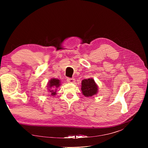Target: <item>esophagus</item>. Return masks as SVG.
Instances as JSON below:
<instances>
[{
  "label": "esophagus",
  "mask_w": 148,
  "mask_h": 148,
  "mask_svg": "<svg viewBox=\"0 0 148 148\" xmlns=\"http://www.w3.org/2000/svg\"><path fill=\"white\" fill-rule=\"evenodd\" d=\"M67 82L70 83H74L75 82V79L74 78H67Z\"/></svg>",
  "instance_id": "1"
}]
</instances>
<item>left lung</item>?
I'll list each match as a JSON object with an SVG mask.
<instances>
[{
  "label": "left lung",
  "instance_id": "1",
  "mask_svg": "<svg viewBox=\"0 0 148 148\" xmlns=\"http://www.w3.org/2000/svg\"><path fill=\"white\" fill-rule=\"evenodd\" d=\"M81 89L85 97H91L98 92V86L93 78L84 79L82 82Z\"/></svg>",
  "mask_w": 148,
  "mask_h": 148
}]
</instances>
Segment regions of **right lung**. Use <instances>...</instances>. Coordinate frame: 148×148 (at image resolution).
<instances>
[{
  "instance_id": "add662e5",
  "label": "right lung",
  "mask_w": 148,
  "mask_h": 148,
  "mask_svg": "<svg viewBox=\"0 0 148 148\" xmlns=\"http://www.w3.org/2000/svg\"><path fill=\"white\" fill-rule=\"evenodd\" d=\"M61 82L59 79L57 78H51L47 83V89L50 94L51 96H54L57 95V90L58 88L61 85Z\"/></svg>"
}]
</instances>
